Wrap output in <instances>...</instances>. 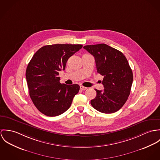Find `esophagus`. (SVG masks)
Masks as SVG:
<instances>
[{
	"label": "esophagus",
	"instance_id": "34e87169",
	"mask_svg": "<svg viewBox=\"0 0 160 160\" xmlns=\"http://www.w3.org/2000/svg\"><path fill=\"white\" fill-rule=\"evenodd\" d=\"M87 88H88L85 87H83V86H80V89L82 90V91H85V90H86Z\"/></svg>",
	"mask_w": 160,
	"mask_h": 160
}]
</instances>
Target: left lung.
<instances>
[{
    "instance_id": "left-lung-1",
    "label": "left lung",
    "mask_w": 160,
    "mask_h": 160,
    "mask_svg": "<svg viewBox=\"0 0 160 160\" xmlns=\"http://www.w3.org/2000/svg\"><path fill=\"white\" fill-rule=\"evenodd\" d=\"M95 59L97 72L104 76V90H98L91 104L98 111L112 113L123 106L130 94L133 74L127 59L118 50L106 44L84 47Z\"/></svg>"
}]
</instances>
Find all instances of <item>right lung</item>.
<instances>
[{"mask_svg":"<svg viewBox=\"0 0 160 160\" xmlns=\"http://www.w3.org/2000/svg\"><path fill=\"white\" fill-rule=\"evenodd\" d=\"M82 47L79 44L46 45L40 48L29 62L26 77L29 96L43 114L58 116L71 106L80 86L60 83L59 71L65 69L68 59Z\"/></svg>","mask_w":160,"mask_h":160,"instance_id":"1","label":"right lung"}]
</instances>
